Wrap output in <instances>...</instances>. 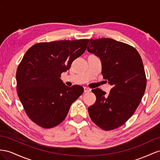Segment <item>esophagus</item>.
Returning <instances> with one entry per match:
<instances>
[{
    "mask_svg": "<svg viewBox=\"0 0 160 160\" xmlns=\"http://www.w3.org/2000/svg\"><path fill=\"white\" fill-rule=\"evenodd\" d=\"M91 91V89L87 88V87H84V92L86 93V92H90Z\"/></svg>",
    "mask_w": 160,
    "mask_h": 160,
    "instance_id": "obj_1",
    "label": "esophagus"
}]
</instances>
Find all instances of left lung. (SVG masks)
<instances>
[{
    "label": "left lung",
    "instance_id": "1",
    "mask_svg": "<svg viewBox=\"0 0 160 160\" xmlns=\"http://www.w3.org/2000/svg\"><path fill=\"white\" fill-rule=\"evenodd\" d=\"M88 52L100 59L104 79L113 86L108 95L92 90L97 97L88 107L92 121L105 131L121 127L136 111L144 94L146 76L142 60L131 45L111 38L91 39Z\"/></svg>",
    "mask_w": 160,
    "mask_h": 160
}]
</instances>
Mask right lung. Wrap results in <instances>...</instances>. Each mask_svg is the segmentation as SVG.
I'll use <instances>...</instances> for the list:
<instances>
[{
	"mask_svg": "<svg viewBox=\"0 0 160 160\" xmlns=\"http://www.w3.org/2000/svg\"><path fill=\"white\" fill-rule=\"evenodd\" d=\"M88 42L83 39L36 43L27 50L18 66V97L27 116L43 128L61 123L72 104L82 94L83 87H68L60 76L84 53Z\"/></svg>",
	"mask_w": 160,
	"mask_h": 160,
	"instance_id": "add662e5",
	"label": "right lung"
}]
</instances>
